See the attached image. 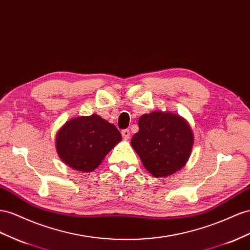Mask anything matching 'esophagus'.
<instances>
[{"mask_svg":"<svg viewBox=\"0 0 250 250\" xmlns=\"http://www.w3.org/2000/svg\"><path fill=\"white\" fill-rule=\"evenodd\" d=\"M122 136H123V138L125 139V140H128L130 138V131H129V129H124V130H122Z\"/></svg>","mask_w":250,"mask_h":250,"instance_id":"esophagus-1","label":"esophagus"}]
</instances>
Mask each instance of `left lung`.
Wrapping results in <instances>:
<instances>
[{
	"instance_id": "1",
	"label": "left lung",
	"mask_w": 250,
	"mask_h": 250,
	"mask_svg": "<svg viewBox=\"0 0 250 250\" xmlns=\"http://www.w3.org/2000/svg\"><path fill=\"white\" fill-rule=\"evenodd\" d=\"M138 124L131 146L153 177H167L185 166L193 146V133L185 119L153 111L143 114Z\"/></svg>"
}]
</instances>
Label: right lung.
Listing matches in <instances>:
<instances>
[{
    "instance_id": "add662e5",
    "label": "right lung",
    "mask_w": 250,
    "mask_h": 250,
    "mask_svg": "<svg viewBox=\"0 0 250 250\" xmlns=\"http://www.w3.org/2000/svg\"><path fill=\"white\" fill-rule=\"evenodd\" d=\"M121 140L116 126L92 114L67 121L57 133L56 148L65 164L78 171L90 172Z\"/></svg>"
}]
</instances>
